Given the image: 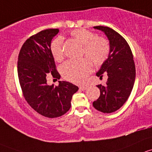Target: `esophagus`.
Here are the masks:
<instances>
[{"label":"esophagus","mask_w":152,"mask_h":152,"mask_svg":"<svg viewBox=\"0 0 152 152\" xmlns=\"http://www.w3.org/2000/svg\"><path fill=\"white\" fill-rule=\"evenodd\" d=\"M80 89L82 91H85L87 89V86H80Z\"/></svg>","instance_id":"1"}]
</instances>
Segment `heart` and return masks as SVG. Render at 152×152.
<instances>
[{"label": "heart", "mask_w": 152, "mask_h": 152, "mask_svg": "<svg viewBox=\"0 0 152 152\" xmlns=\"http://www.w3.org/2000/svg\"><path fill=\"white\" fill-rule=\"evenodd\" d=\"M72 37L83 45L82 56L86 58L79 61H67L61 66V73L66 80L75 83H83L90 74L92 64L100 66L108 58L110 45L107 39L97 37L95 33L85 28L73 30ZM50 52L56 61L64 58V42L61 37L55 39L50 44Z\"/></svg>", "instance_id": "b5f03b06"}]
</instances>
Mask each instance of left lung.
Here are the masks:
<instances>
[{
    "label": "left lung",
    "instance_id": "1",
    "mask_svg": "<svg viewBox=\"0 0 152 152\" xmlns=\"http://www.w3.org/2000/svg\"><path fill=\"white\" fill-rule=\"evenodd\" d=\"M103 31L110 45L108 58L102 65L96 76L102 78L107 73L106 85L96 86L100 96L93 102L95 109L104 113H110L120 108L129 98L135 80V66L132 50L122 36L105 26H94Z\"/></svg>",
    "mask_w": 152,
    "mask_h": 152
}]
</instances>
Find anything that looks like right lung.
<instances>
[{"label": "right lung", "instance_id": "add662e5", "mask_svg": "<svg viewBox=\"0 0 152 152\" xmlns=\"http://www.w3.org/2000/svg\"><path fill=\"white\" fill-rule=\"evenodd\" d=\"M58 31L46 29L31 36L18 56V73L23 96L34 110L48 118L65 114L71 107L72 95L78 90L66 81H58V86L47 83L49 76L61 77L50 52L51 41Z\"/></svg>", "mask_w": 152, "mask_h": 152}]
</instances>
